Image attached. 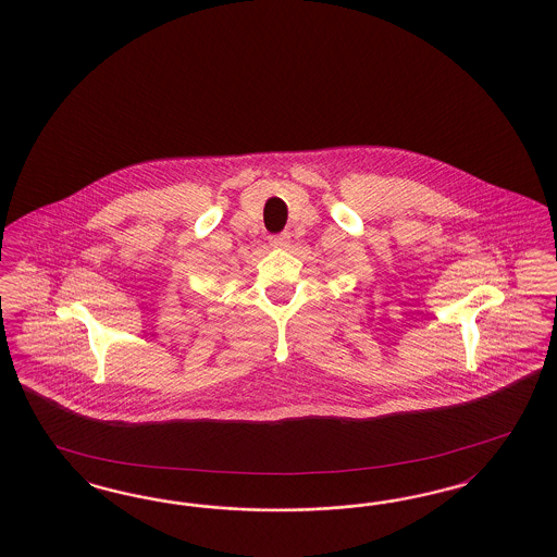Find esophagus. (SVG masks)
<instances>
[{
	"label": "esophagus",
	"mask_w": 557,
	"mask_h": 557,
	"mask_svg": "<svg viewBox=\"0 0 557 557\" xmlns=\"http://www.w3.org/2000/svg\"><path fill=\"white\" fill-rule=\"evenodd\" d=\"M290 242V236L288 234H273V236H269V244L271 246H286Z\"/></svg>",
	"instance_id": "esophagus-1"
}]
</instances>
